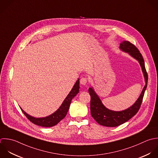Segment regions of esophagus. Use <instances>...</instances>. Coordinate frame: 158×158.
<instances>
[{"label":"esophagus","mask_w":158,"mask_h":158,"mask_svg":"<svg viewBox=\"0 0 158 158\" xmlns=\"http://www.w3.org/2000/svg\"><path fill=\"white\" fill-rule=\"evenodd\" d=\"M80 82H81V84L82 85H86V84H87V79L85 78V77H82V78L81 79Z\"/></svg>","instance_id":"esophagus-1"}]
</instances>
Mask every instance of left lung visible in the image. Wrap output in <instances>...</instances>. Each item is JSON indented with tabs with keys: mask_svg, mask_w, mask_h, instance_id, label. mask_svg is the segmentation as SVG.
<instances>
[{
	"mask_svg": "<svg viewBox=\"0 0 158 158\" xmlns=\"http://www.w3.org/2000/svg\"><path fill=\"white\" fill-rule=\"evenodd\" d=\"M119 48L121 51L127 53L130 56L139 61L145 78V85L137 101L129 108L119 111H113L107 108L103 104L94 88L92 87L89 89V92L91 97V115L99 124L106 127H113L119 126L134 116L140 108L144 94L147 87L148 74L145 69L144 60L138 48L134 45L127 40H124L120 44Z\"/></svg>",
	"mask_w": 158,
	"mask_h": 158,
	"instance_id": "left-lung-1",
	"label": "left lung"
}]
</instances>
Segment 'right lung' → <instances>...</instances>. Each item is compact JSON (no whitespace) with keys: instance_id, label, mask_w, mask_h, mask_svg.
<instances>
[{"instance_id":"obj_1","label":"right lung","mask_w":158,"mask_h":158,"mask_svg":"<svg viewBox=\"0 0 158 158\" xmlns=\"http://www.w3.org/2000/svg\"><path fill=\"white\" fill-rule=\"evenodd\" d=\"M79 79H78L59 108L52 114L44 118L33 117L26 113L21 107L19 108H21L23 114L26 116V118L34 124L45 127H53L56 125L66 116L69 110L71 102L72 99L79 92Z\"/></svg>"}]
</instances>
